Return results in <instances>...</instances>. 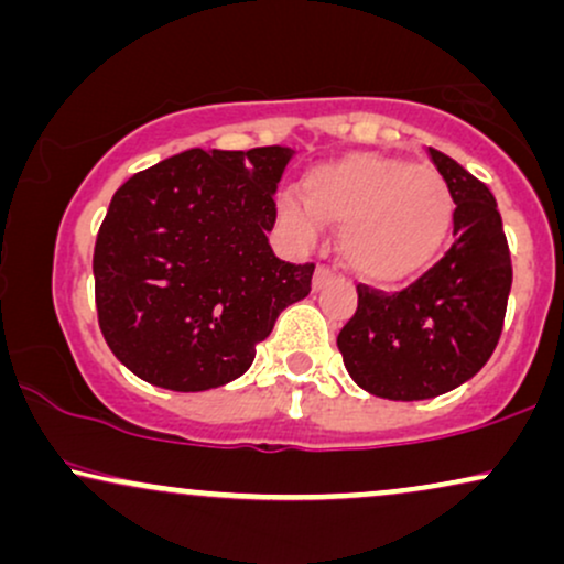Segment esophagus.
Returning <instances> with one entry per match:
<instances>
[{
    "label": "esophagus",
    "instance_id": "34e87169",
    "mask_svg": "<svg viewBox=\"0 0 564 564\" xmlns=\"http://www.w3.org/2000/svg\"><path fill=\"white\" fill-rule=\"evenodd\" d=\"M332 278H334L332 270L323 268V264H318V268H315V275H313V291H321L328 281H332Z\"/></svg>",
    "mask_w": 564,
    "mask_h": 564
}]
</instances>
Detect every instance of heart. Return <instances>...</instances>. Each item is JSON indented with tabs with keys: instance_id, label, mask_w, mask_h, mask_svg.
<instances>
[{
	"instance_id": "1",
	"label": "heart",
	"mask_w": 564,
	"mask_h": 564,
	"mask_svg": "<svg viewBox=\"0 0 564 564\" xmlns=\"http://www.w3.org/2000/svg\"><path fill=\"white\" fill-rule=\"evenodd\" d=\"M302 196L283 193L278 219L296 243L341 225L339 254L371 283H398L430 268L453 225V193L443 174L379 153H349L313 166Z\"/></svg>"
}]
</instances>
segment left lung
Segmentation results:
<instances>
[{
  "instance_id": "1",
  "label": "left lung",
  "mask_w": 564,
  "mask_h": 564,
  "mask_svg": "<svg viewBox=\"0 0 564 564\" xmlns=\"http://www.w3.org/2000/svg\"><path fill=\"white\" fill-rule=\"evenodd\" d=\"M453 193L456 241L400 294L358 286V310L336 336L347 373L387 400H430L488 364L501 336L511 260L494 193L430 148Z\"/></svg>"
}]
</instances>
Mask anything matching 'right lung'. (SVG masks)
Listing matches in <instances>:
<instances>
[{
    "label": "right lung",
    "instance_id": "add662e5",
    "mask_svg": "<svg viewBox=\"0 0 564 564\" xmlns=\"http://www.w3.org/2000/svg\"><path fill=\"white\" fill-rule=\"evenodd\" d=\"M286 145L191 151L113 193L93 273L100 332L134 377L204 392L249 371L315 264L278 260L268 232Z\"/></svg>",
    "mask_w": 564,
    "mask_h": 564
}]
</instances>
